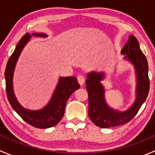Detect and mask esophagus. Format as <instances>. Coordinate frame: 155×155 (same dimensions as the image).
<instances>
[{
	"label": "esophagus",
	"mask_w": 155,
	"mask_h": 155,
	"mask_svg": "<svg viewBox=\"0 0 155 155\" xmlns=\"http://www.w3.org/2000/svg\"><path fill=\"white\" fill-rule=\"evenodd\" d=\"M77 80L78 82L80 85H82L84 83H85V78L82 75H79V76H77Z\"/></svg>",
	"instance_id": "34e87169"
}]
</instances>
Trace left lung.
<instances>
[{"label": "left lung", "instance_id": "8db88e82", "mask_svg": "<svg viewBox=\"0 0 155 155\" xmlns=\"http://www.w3.org/2000/svg\"><path fill=\"white\" fill-rule=\"evenodd\" d=\"M121 54L124 55V60L134 66L137 81L135 101L127 110L119 111L108 105L105 88L101 83L106 77L104 72L91 71L87 74L85 82L88 94V115L92 122L101 128L121 125L130 121L144 104L149 91L148 62L134 36H129Z\"/></svg>", "mask_w": 155, "mask_h": 155}]
</instances>
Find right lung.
<instances>
[{"mask_svg": "<svg viewBox=\"0 0 155 155\" xmlns=\"http://www.w3.org/2000/svg\"><path fill=\"white\" fill-rule=\"evenodd\" d=\"M31 36L46 38L47 34L43 33H28L23 36L17 44L13 53L9 58L5 70L6 91L7 98L12 109L28 124L34 127L48 128L55 126L63 118L65 106L70 95L79 88V85L75 76L60 77L52 94L51 99L44 107L37 110L28 109L23 107L15 97L13 90V75L15 65L21 51L28 43Z\"/></svg>", "mask_w": 155, "mask_h": 155, "instance_id": "obj_1", "label": "right lung"}]
</instances>
